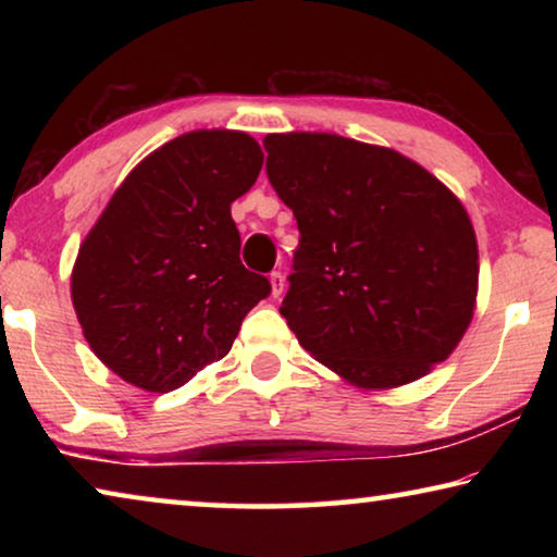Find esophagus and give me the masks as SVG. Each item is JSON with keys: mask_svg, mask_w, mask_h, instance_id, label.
Wrapping results in <instances>:
<instances>
[{"mask_svg": "<svg viewBox=\"0 0 557 557\" xmlns=\"http://www.w3.org/2000/svg\"><path fill=\"white\" fill-rule=\"evenodd\" d=\"M270 285H272V297H280L282 289H285V275H282V272H272Z\"/></svg>", "mask_w": 557, "mask_h": 557, "instance_id": "esophagus-1", "label": "esophagus"}]
</instances>
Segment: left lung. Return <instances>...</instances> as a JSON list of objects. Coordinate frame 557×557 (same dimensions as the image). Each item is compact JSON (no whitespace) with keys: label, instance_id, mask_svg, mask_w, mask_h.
<instances>
[{"label":"left lung","instance_id":"1","mask_svg":"<svg viewBox=\"0 0 557 557\" xmlns=\"http://www.w3.org/2000/svg\"><path fill=\"white\" fill-rule=\"evenodd\" d=\"M297 219L280 314L319 363L358 388H398L445 361L474 317L476 235L428 169L326 132L262 139Z\"/></svg>","mask_w":557,"mask_h":557}]
</instances>
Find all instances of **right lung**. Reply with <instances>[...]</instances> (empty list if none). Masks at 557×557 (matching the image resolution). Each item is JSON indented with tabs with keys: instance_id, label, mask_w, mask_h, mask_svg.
I'll use <instances>...</instances> for the list:
<instances>
[{
	"instance_id": "obj_1",
	"label": "right lung",
	"mask_w": 557,
	"mask_h": 557,
	"mask_svg": "<svg viewBox=\"0 0 557 557\" xmlns=\"http://www.w3.org/2000/svg\"><path fill=\"white\" fill-rule=\"evenodd\" d=\"M245 132L196 129L145 157L83 240L71 297L83 336L122 381L174 391L231 351L270 295L240 262L231 203L256 184Z\"/></svg>"
}]
</instances>
